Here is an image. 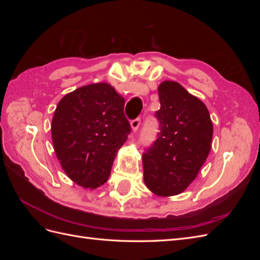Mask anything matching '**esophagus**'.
<instances>
[{
    "instance_id": "obj_1",
    "label": "esophagus",
    "mask_w": 260,
    "mask_h": 260,
    "mask_svg": "<svg viewBox=\"0 0 260 260\" xmlns=\"http://www.w3.org/2000/svg\"><path fill=\"white\" fill-rule=\"evenodd\" d=\"M140 123H141V119H140V118H136V119L131 120L130 124H131L132 130L135 131V132L138 131V129H139V127H140Z\"/></svg>"
}]
</instances>
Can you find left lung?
Listing matches in <instances>:
<instances>
[{
	"label": "left lung",
	"instance_id": "1",
	"mask_svg": "<svg viewBox=\"0 0 260 260\" xmlns=\"http://www.w3.org/2000/svg\"><path fill=\"white\" fill-rule=\"evenodd\" d=\"M156 141L142 156L144 182L158 196L182 193L198 176L211 148L212 122L206 105L175 81L158 86Z\"/></svg>",
	"mask_w": 260,
	"mask_h": 260
}]
</instances>
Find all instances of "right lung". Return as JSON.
I'll list each match as a JSON object with an SVG mask.
<instances>
[{"mask_svg": "<svg viewBox=\"0 0 260 260\" xmlns=\"http://www.w3.org/2000/svg\"><path fill=\"white\" fill-rule=\"evenodd\" d=\"M124 99L111 84L81 86L62 98L51 131L55 153L65 174L82 187L104 184L115 157L131 131Z\"/></svg>", "mask_w": 260, "mask_h": 260, "instance_id": "add662e5", "label": "right lung"}]
</instances>
